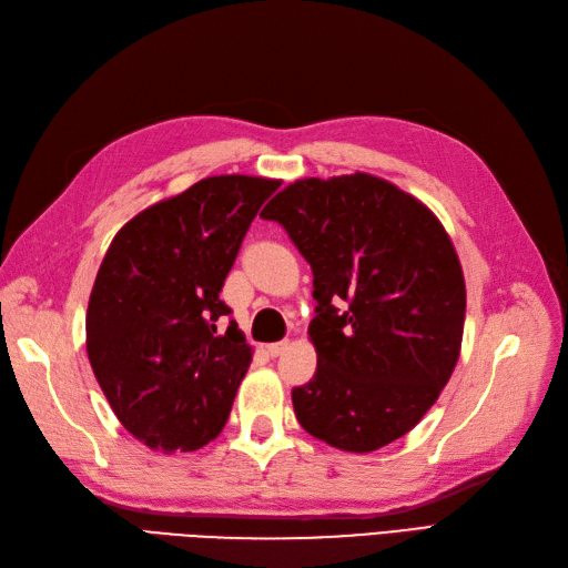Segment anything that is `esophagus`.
<instances>
[{
  "label": "esophagus",
  "instance_id": "esophagus-1",
  "mask_svg": "<svg viewBox=\"0 0 568 568\" xmlns=\"http://www.w3.org/2000/svg\"><path fill=\"white\" fill-rule=\"evenodd\" d=\"M286 348H288V341H277V343H270L267 353H270V357H280Z\"/></svg>",
  "mask_w": 568,
  "mask_h": 568
}]
</instances>
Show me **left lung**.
Here are the masks:
<instances>
[{
    "instance_id": "obj_1",
    "label": "left lung",
    "mask_w": 568,
    "mask_h": 568,
    "mask_svg": "<svg viewBox=\"0 0 568 568\" xmlns=\"http://www.w3.org/2000/svg\"><path fill=\"white\" fill-rule=\"evenodd\" d=\"M313 267L317 372L291 390L307 434L372 453L426 415L457 365L467 288L422 201L367 173L296 180L265 211Z\"/></svg>"
}]
</instances>
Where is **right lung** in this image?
Returning <instances> with one entry per match:
<instances>
[{"instance_id":"right-lung-1","label":"right lung","mask_w":568,"mask_h":568,"mask_svg":"<svg viewBox=\"0 0 568 568\" xmlns=\"http://www.w3.org/2000/svg\"><path fill=\"white\" fill-rule=\"evenodd\" d=\"M280 180L217 175L134 215L101 261L88 305V355L128 432L163 453L217 438L251 365L220 301L261 205Z\"/></svg>"}]
</instances>
